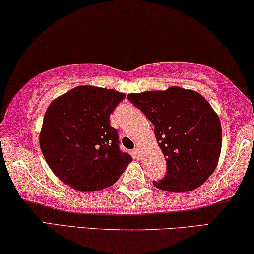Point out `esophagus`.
Instances as JSON below:
<instances>
[{
  "label": "esophagus",
  "instance_id": "1",
  "mask_svg": "<svg viewBox=\"0 0 254 254\" xmlns=\"http://www.w3.org/2000/svg\"><path fill=\"white\" fill-rule=\"evenodd\" d=\"M132 153H134L135 157H137V158L140 157V149L138 147H135L134 150H132Z\"/></svg>",
  "mask_w": 254,
  "mask_h": 254
}]
</instances>
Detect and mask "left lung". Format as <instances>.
I'll use <instances>...</instances> for the list:
<instances>
[{
	"instance_id": "left-lung-1",
	"label": "left lung",
	"mask_w": 254,
	"mask_h": 254,
	"mask_svg": "<svg viewBox=\"0 0 254 254\" xmlns=\"http://www.w3.org/2000/svg\"><path fill=\"white\" fill-rule=\"evenodd\" d=\"M127 98L153 123L166 159V175L154 185L174 193L201 186L214 172L222 147L220 119L205 98L180 87Z\"/></svg>"
}]
</instances>
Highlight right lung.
Here are the masks:
<instances>
[{
    "mask_svg": "<svg viewBox=\"0 0 254 254\" xmlns=\"http://www.w3.org/2000/svg\"><path fill=\"white\" fill-rule=\"evenodd\" d=\"M124 93L113 89L80 86L48 107L40 147L52 172L82 192L108 188L118 181L132 158L119 148L110 114Z\"/></svg>",
    "mask_w": 254,
    "mask_h": 254,
    "instance_id": "right-lung-1",
    "label": "right lung"
}]
</instances>
